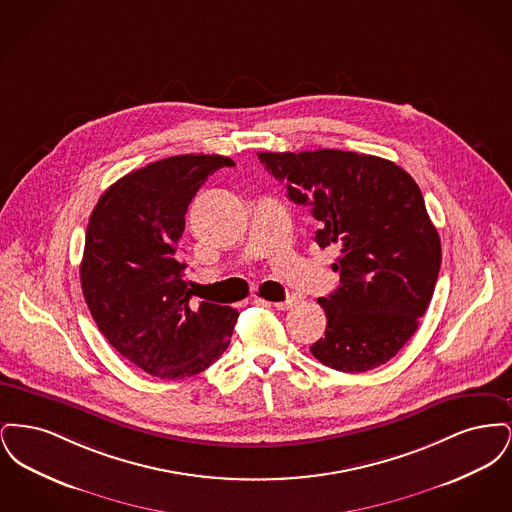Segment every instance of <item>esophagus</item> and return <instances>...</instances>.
Listing matches in <instances>:
<instances>
[{"label": "esophagus", "instance_id": "1", "mask_svg": "<svg viewBox=\"0 0 512 512\" xmlns=\"http://www.w3.org/2000/svg\"><path fill=\"white\" fill-rule=\"evenodd\" d=\"M272 307H276L278 311H288V309H292L293 305H295V299H286V301H276V303H270Z\"/></svg>", "mask_w": 512, "mask_h": 512}]
</instances>
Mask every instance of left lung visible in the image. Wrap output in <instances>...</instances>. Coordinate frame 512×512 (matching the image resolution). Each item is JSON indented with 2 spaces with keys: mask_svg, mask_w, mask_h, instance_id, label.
<instances>
[{
  "mask_svg": "<svg viewBox=\"0 0 512 512\" xmlns=\"http://www.w3.org/2000/svg\"><path fill=\"white\" fill-rule=\"evenodd\" d=\"M257 157L293 203L311 209L318 247L340 253L332 265L340 286L318 299L328 322L311 353L340 372L388 363L416 332L441 265L438 230L413 176L341 149Z\"/></svg>",
  "mask_w": 512,
  "mask_h": 512,
  "instance_id": "1",
  "label": "left lung"
}]
</instances>
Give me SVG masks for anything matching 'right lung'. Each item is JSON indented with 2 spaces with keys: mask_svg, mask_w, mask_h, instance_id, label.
<instances>
[{
  "mask_svg": "<svg viewBox=\"0 0 512 512\" xmlns=\"http://www.w3.org/2000/svg\"><path fill=\"white\" fill-rule=\"evenodd\" d=\"M234 161L176 155L107 188L86 230L80 284L99 332L132 365L167 380L194 376L226 351L238 311L192 301L180 238L201 184Z\"/></svg>",
  "mask_w": 512,
  "mask_h": 512,
  "instance_id": "add662e5",
  "label": "right lung"
}]
</instances>
